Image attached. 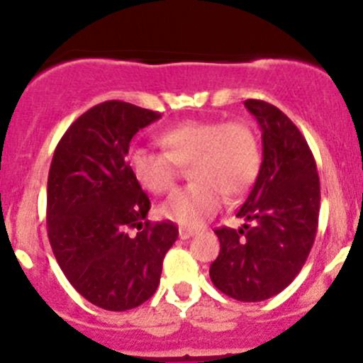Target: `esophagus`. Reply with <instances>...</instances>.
Instances as JSON below:
<instances>
[{"label":"esophagus","mask_w":363,"mask_h":363,"mask_svg":"<svg viewBox=\"0 0 363 363\" xmlns=\"http://www.w3.org/2000/svg\"><path fill=\"white\" fill-rule=\"evenodd\" d=\"M195 230H189V228H179V237H181L182 240L186 239H191L193 235H195Z\"/></svg>","instance_id":"obj_1"}]
</instances>
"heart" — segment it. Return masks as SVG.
I'll use <instances>...</instances> for the list:
<instances>
[{
	"mask_svg": "<svg viewBox=\"0 0 363 363\" xmlns=\"http://www.w3.org/2000/svg\"><path fill=\"white\" fill-rule=\"evenodd\" d=\"M163 151L135 145L128 168L151 195H164L177 181V167H188L191 186L160 205L161 218L182 226H200L223 203V193H246L258 175L262 151L246 121H184L158 135Z\"/></svg>",
	"mask_w": 363,
	"mask_h": 363,
	"instance_id": "1",
	"label": "heart"
}]
</instances>
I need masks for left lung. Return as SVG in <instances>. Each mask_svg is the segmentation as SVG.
<instances>
[{"instance_id": "8db88e82", "label": "left lung", "mask_w": 363, "mask_h": 363, "mask_svg": "<svg viewBox=\"0 0 363 363\" xmlns=\"http://www.w3.org/2000/svg\"><path fill=\"white\" fill-rule=\"evenodd\" d=\"M262 130L263 161L240 211L242 228L214 230L219 256L208 276L240 302H262L283 291L302 270L320 216V177L306 138L277 107L246 100Z\"/></svg>"}]
</instances>
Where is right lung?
Instances as JSON below:
<instances>
[{
	"label": "right lung",
	"mask_w": 363,
	"mask_h": 363,
	"mask_svg": "<svg viewBox=\"0 0 363 363\" xmlns=\"http://www.w3.org/2000/svg\"><path fill=\"white\" fill-rule=\"evenodd\" d=\"M160 117L126 101H104L82 113L54 151L47 181L50 247L72 286L101 309L128 311L151 298L177 240L172 221H145L151 202L126 161L135 133ZM130 228L141 232L130 236Z\"/></svg>",
	"instance_id": "add662e5"
}]
</instances>
